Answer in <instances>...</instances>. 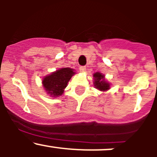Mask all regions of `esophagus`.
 <instances>
[{"instance_id": "1", "label": "esophagus", "mask_w": 157, "mask_h": 157, "mask_svg": "<svg viewBox=\"0 0 157 157\" xmlns=\"http://www.w3.org/2000/svg\"><path fill=\"white\" fill-rule=\"evenodd\" d=\"M80 72H84V71H86V67L85 66H80Z\"/></svg>"}]
</instances>
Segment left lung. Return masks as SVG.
<instances>
[{
  "instance_id": "1",
  "label": "left lung",
  "mask_w": 157,
  "mask_h": 157,
  "mask_svg": "<svg viewBox=\"0 0 157 157\" xmlns=\"http://www.w3.org/2000/svg\"><path fill=\"white\" fill-rule=\"evenodd\" d=\"M93 77L95 78L94 85L96 86V88L101 90V91H105V90H109V83L105 81V78H104V76L102 74L97 72L96 74H94Z\"/></svg>"
}]
</instances>
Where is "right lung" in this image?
I'll return each instance as SVG.
<instances>
[{
	"label": "right lung",
	"instance_id": "right-lung-1",
	"mask_svg": "<svg viewBox=\"0 0 157 157\" xmlns=\"http://www.w3.org/2000/svg\"><path fill=\"white\" fill-rule=\"evenodd\" d=\"M75 74L74 70L69 67H64L52 73L50 75L44 77L42 84L46 92L51 96H59L64 93L67 83L71 77Z\"/></svg>",
	"mask_w": 157,
	"mask_h": 157
}]
</instances>
